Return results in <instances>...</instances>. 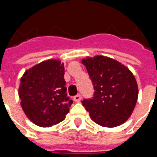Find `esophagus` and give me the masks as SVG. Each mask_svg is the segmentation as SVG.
I'll list each match as a JSON object with an SVG mask.
<instances>
[{
  "label": "esophagus",
  "instance_id": "obj_1",
  "mask_svg": "<svg viewBox=\"0 0 157 157\" xmlns=\"http://www.w3.org/2000/svg\"><path fill=\"white\" fill-rule=\"evenodd\" d=\"M81 100H82V96L80 95V94H77V95L74 97V101H75V102H79Z\"/></svg>",
  "mask_w": 157,
  "mask_h": 157
}]
</instances>
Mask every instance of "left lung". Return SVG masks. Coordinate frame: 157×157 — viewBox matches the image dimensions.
<instances>
[{"label": "left lung", "mask_w": 157, "mask_h": 157, "mask_svg": "<svg viewBox=\"0 0 157 157\" xmlns=\"http://www.w3.org/2000/svg\"><path fill=\"white\" fill-rule=\"evenodd\" d=\"M94 86V97L82 104L96 124L113 128L131 116L138 99V85L128 68L103 55L82 59Z\"/></svg>", "instance_id": "left-lung-1"}]
</instances>
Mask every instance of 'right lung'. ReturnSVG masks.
I'll list each match as a JSON object with an SVG mask.
<instances>
[{
	"mask_svg": "<svg viewBox=\"0 0 157 157\" xmlns=\"http://www.w3.org/2000/svg\"><path fill=\"white\" fill-rule=\"evenodd\" d=\"M64 75V63L53 59L22 75L18 88L21 106L34 124L46 128L65 119L73 102L67 97Z\"/></svg>",
	"mask_w": 157,
	"mask_h": 157,
	"instance_id": "obj_1",
	"label": "right lung"
}]
</instances>
